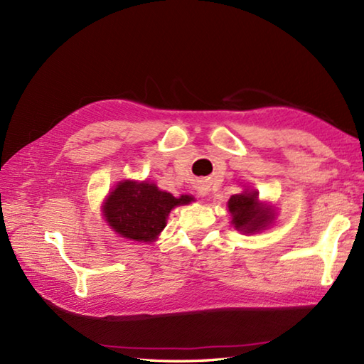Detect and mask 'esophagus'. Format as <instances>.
Instances as JSON below:
<instances>
[{
  "instance_id": "34e87169",
  "label": "esophagus",
  "mask_w": 364,
  "mask_h": 364,
  "mask_svg": "<svg viewBox=\"0 0 364 364\" xmlns=\"http://www.w3.org/2000/svg\"><path fill=\"white\" fill-rule=\"evenodd\" d=\"M206 192H208V186H206V184H205L203 181H200V183L197 184V194H198L200 197H205Z\"/></svg>"
}]
</instances>
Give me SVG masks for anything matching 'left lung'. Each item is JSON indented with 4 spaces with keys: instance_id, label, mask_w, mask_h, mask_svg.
Listing matches in <instances>:
<instances>
[{
    "instance_id": "left-lung-1",
    "label": "left lung",
    "mask_w": 364,
    "mask_h": 364,
    "mask_svg": "<svg viewBox=\"0 0 364 364\" xmlns=\"http://www.w3.org/2000/svg\"><path fill=\"white\" fill-rule=\"evenodd\" d=\"M231 223L242 233H257L274 222V210L262 205L257 191H244L242 194L231 196L228 200Z\"/></svg>"
}]
</instances>
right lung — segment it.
I'll return each mask as SVG.
<instances>
[{
	"label": "right lung",
	"instance_id": "add662e5",
	"mask_svg": "<svg viewBox=\"0 0 364 364\" xmlns=\"http://www.w3.org/2000/svg\"><path fill=\"white\" fill-rule=\"evenodd\" d=\"M194 197H173L146 181H120L103 205V215L115 233L139 242H153L166 227L175 206L188 205Z\"/></svg>",
	"mask_w": 364,
	"mask_h": 364
}]
</instances>
